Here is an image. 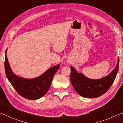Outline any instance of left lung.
Instances as JSON below:
<instances>
[{"mask_svg": "<svg viewBox=\"0 0 123 123\" xmlns=\"http://www.w3.org/2000/svg\"><path fill=\"white\" fill-rule=\"evenodd\" d=\"M119 58L114 69L106 77L99 79L88 78L81 73H78L71 66V81L75 91L86 98H96L106 93L113 83L117 74Z\"/></svg>", "mask_w": 123, "mask_h": 123, "instance_id": "8db88e82", "label": "left lung"}]
</instances>
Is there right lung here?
Wrapping results in <instances>:
<instances>
[{
    "instance_id": "right-lung-1",
    "label": "right lung",
    "mask_w": 123,
    "mask_h": 123,
    "mask_svg": "<svg viewBox=\"0 0 123 123\" xmlns=\"http://www.w3.org/2000/svg\"><path fill=\"white\" fill-rule=\"evenodd\" d=\"M5 53V71L7 79L19 95L28 100H37L42 97L49 89L52 79L60 67V65L53 66L43 74L33 79L19 77L13 73Z\"/></svg>"
}]
</instances>
